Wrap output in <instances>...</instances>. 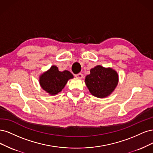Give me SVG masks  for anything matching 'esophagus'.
I'll list each match as a JSON object with an SVG mask.
<instances>
[{"label":"esophagus","mask_w":153,"mask_h":153,"mask_svg":"<svg viewBox=\"0 0 153 153\" xmlns=\"http://www.w3.org/2000/svg\"><path fill=\"white\" fill-rule=\"evenodd\" d=\"M75 77L78 79H82L83 77V75L81 73H79V74H77L75 75Z\"/></svg>","instance_id":"34e87169"}]
</instances>
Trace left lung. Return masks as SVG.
Instances as JSON below:
<instances>
[{"label":"left lung","mask_w":153,"mask_h":153,"mask_svg":"<svg viewBox=\"0 0 153 153\" xmlns=\"http://www.w3.org/2000/svg\"><path fill=\"white\" fill-rule=\"evenodd\" d=\"M119 81L117 72L111 67L97 65L90 70L85 77V82L91 94L103 98L109 97L114 91Z\"/></svg>","instance_id":"1"}]
</instances>
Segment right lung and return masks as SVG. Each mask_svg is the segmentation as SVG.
Here are the masks:
<instances>
[{
	"mask_svg": "<svg viewBox=\"0 0 153 153\" xmlns=\"http://www.w3.org/2000/svg\"><path fill=\"white\" fill-rule=\"evenodd\" d=\"M39 78L42 89L54 96L62 91L68 81L73 79L74 76L69 71H59L56 65H52L50 69L41 74Z\"/></svg>",
	"mask_w": 153,
	"mask_h": 153,
	"instance_id": "right-lung-1",
	"label": "right lung"
}]
</instances>
